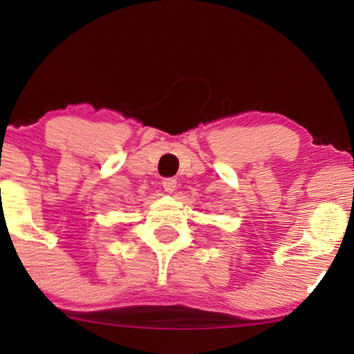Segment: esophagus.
Wrapping results in <instances>:
<instances>
[{"label":"esophagus","instance_id":"esophagus-1","mask_svg":"<svg viewBox=\"0 0 354 354\" xmlns=\"http://www.w3.org/2000/svg\"><path fill=\"white\" fill-rule=\"evenodd\" d=\"M176 185H178L176 179H173V178H165L164 181H162V187H164V190L167 192V194H171V192H175L176 190Z\"/></svg>","mask_w":354,"mask_h":354}]
</instances>
